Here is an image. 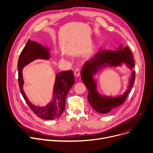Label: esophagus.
I'll return each instance as SVG.
<instances>
[{
  "label": "esophagus",
  "instance_id": "obj_1",
  "mask_svg": "<svg viewBox=\"0 0 153 153\" xmlns=\"http://www.w3.org/2000/svg\"><path fill=\"white\" fill-rule=\"evenodd\" d=\"M74 74L76 77H78L80 75V69H76L74 72Z\"/></svg>",
  "mask_w": 153,
  "mask_h": 153
}]
</instances>
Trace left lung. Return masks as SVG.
<instances>
[{
	"label": "left lung",
	"mask_w": 153,
	"mask_h": 153,
	"mask_svg": "<svg viewBox=\"0 0 153 153\" xmlns=\"http://www.w3.org/2000/svg\"><path fill=\"white\" fill-rule=\"evenodd\" d=\"M119 50H101L95 55L85 62L81 72V79L86 86L88 93L87 99L92 108L98 113L107 114L115 110L127 99L135 81V72L133 71L129 81L128 89L123 95L117 97L102 96L97 90V82L93 76L99 70L107 66H118L122 63L126 64L130 69L134 68L135 63L133 54L128 46L124 49L120 46Z\"/></svg>",
	"instance_id": "1"
}]
</instances>
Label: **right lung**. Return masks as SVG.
<instances>
[{"mask_svg": "<svg viewBox=\"0 0 153 153\" xmlns=\"http://www.w3.org/2000/svg\"><path fill=\"white\" fill-rule=\"evenodd\" d=\"M50 57L49 48L29 39L19 56L17 64L19 85L23 98L30 108L38 117L46 120L56 119L63 113L67 95L75 83L73 72L70 70L56 74L52 101L45 107H37L28 100L24 92L22 69L25 66L36 59H48Z\"/></svg>", "mask_w": 153, "mask_h": 153, "instance_id": "obj_1", "label": "right lung"}]
</instances>
